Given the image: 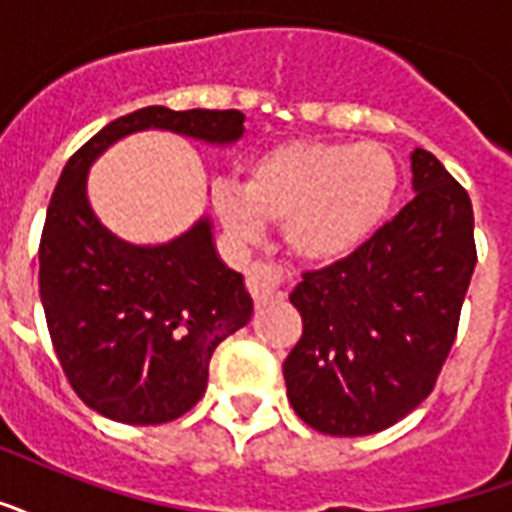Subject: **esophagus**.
<instances>
[{
  "instance_id": "obj_1",
  "label": "esophagus",
  "mask_w": 512,
  "mask_h": 512,
  "mask_svg": "<svg viewBox=\"0 0 512 512\" xmlns=\"http://www.w3.org/2000/svg\"><path fill=\"white\" fill-rule=\"evenodd\" d=\"M284 287V276L279 271V265L273 263H263V260H257V263L249 265L247 271V290L249 295L255 298V303H268V300L279 298L282 295Z\"/></svg>"
}]
</instances>
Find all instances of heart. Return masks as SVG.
I'll use <instances>...</instances> for the list:
<instances>
[{"instance_id": "1", "label": "heart", "mask_w": 512, "mask_h": 512, "mask_svg": "<svg viewBox=\"0 0 512 512\" xmlns=\"http://www.w3.org/2000/svg\"><path fill=\"white\" fill-rule=\"evenodd\" d=\"M397 185L395 155L381 144L292 142L260 155L244 185H214L212 209L241 244L260 239L265 222H284L295 255L333 263L381 228Z\"/></svg>"}]
</instances>
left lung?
Listing matches in <instances>:
<instances>
[{"label": "left lung", "mask_w": 512, "mask_h": 512, "mask_svg": "<svg viewBox=\"0 0 512 512\" xmlns=\"http://www.w3.org/2000/svg\"><path fill=\"white\" fill-rule=\"evenodd\" d=\"M413 201L349 257L303 273L290 303L303 335L287 397L338 438L392 427L435 389L475 271L470 195L432 152H411Z\"/></svg>", "instance_id": "8db88e82"}]
</instances>
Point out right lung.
I'll list each match as a JSON object with an SVG mask.
<instances>
[{
	"instance_id": "obj_1",
	"label": "right lung",
	"mask_w": 512,
	"mask_h": 512,
	"mask_svg": "<svg viewBox=\"0 0 512 512\" xmlns=\"http://www.w3.org/2000/svg\"><path fill=\"white\" fill-rule=\"evenodd\" d=\"M147 128L233 144L244 115L144 107L112 120L64 166L39 239V298L58 362L88 408L123 424H166L190 411L214 349L252 317L244 276L217 257L206 217L169 244L136 247L93 214L91 163Z\"/></svg>"
}]
</instances>
